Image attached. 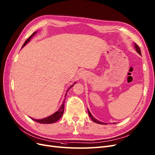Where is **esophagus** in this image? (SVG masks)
<instances>
[{
	"label": "esophagus",
	"instance_id": "34e87169",
	"mask_svg": "<svg viewBox=\"0 0 155 155\" xmlns=\"http://www.w3.org/2000/svg\"><path fill=\"white\" fill-rule=\"evenodd\" d=\"M82 74H83V73H82ZM81 74V77H83V74Z\"/></svg>",
	"mask_w": 155,
	"mask_h": 155
}]
</instances>
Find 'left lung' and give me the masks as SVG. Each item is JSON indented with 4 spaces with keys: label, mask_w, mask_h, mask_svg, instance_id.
<instances>
[{
    "label": "left lung",
    "mask_w": 155,
    "mask_h": 155,
    "mask_svg": "<svg viewBox=\"0 0 155 155\" xmlns=\"http://www.w3.org/2000/svg\"><path fill=\"white\" fill-rule=\"evenodd\" d=\"M134 45H135V50L137 53H138L139 54H140L141 55V51H140V48L139 47V46L137 45L135 43H134ZM87 111H88V114H89V117L91 118V119L93 120V121H94V123H98V124H107L108 123H102L100 121H98V120H97L96 118H94L92 114H91V113L90 112V111L89 110V109H87ZM114 124H116L115 123H114Z\"/></svg>",
    "instance_id": "8db88e82"
}]
</instances>
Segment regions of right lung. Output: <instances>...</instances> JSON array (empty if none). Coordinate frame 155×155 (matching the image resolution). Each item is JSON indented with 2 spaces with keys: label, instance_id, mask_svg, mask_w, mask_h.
Segmentation results:
<instances>
[{
  "label": "right lung",
  "instance_id": "1",
  "mask_svg": "<svg viewBox=\"0 0 155 155\" xmlns=\"http://www.w3.org/2000/svg\"><path fill=\"white\" fill-rule=\"evenodd\" d=\"M37 33V31L36 32H34L32 35L28 38L26 41H25V43H24V44L23 45V46H22V47L21 48H23L24 47V46H25L26 45V44H27L28 42L30 41V40L32 39V38L35 35V34ZM76 84V82H74V84H73V85H71V86L69 87V89L67 90V91H66V96H65V97L66 96V94H67V93H68V91H69V89H70L73 86V85L74 84ZM64 101H65V100H64V101H63V102H62V105H61V107L59 108V109L57 110V112H55L54 114H53L52 115H51V116H48V117H45V118H43V119H34V118H32V117H31L32 120H34V121H36L37 123H41V124H51V123H55V122H57V121H59V120L61 118V117L62 116V115H63V113H64Z\"/></svg>",
  "mask_w": 155,
  "mask_h": 155
}]
</instances>
